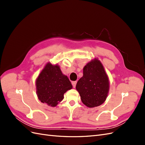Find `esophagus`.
<instances>
[{
  "mask_svg": "<svg viewBox=\"0 0 145 145\" xmlns=\"http://www.w3.org/2000/svg\"><path fill=\"white\" fill-rule=\"evenodd\" d=\"M76 83H77V82H76V81H74V82H72V86H73V88H76Z\"/></svg>",
  "mask_w": 145,
  "mask_h": 145,
  "instance_id": "obj_1",
  "label": "esophagus"
}]
</instances>
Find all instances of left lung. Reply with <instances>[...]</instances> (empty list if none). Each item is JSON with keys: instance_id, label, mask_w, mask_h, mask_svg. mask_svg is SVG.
<instances>
[{"instance_id": "8db88e82", "label": "left lung", "mask_w": 145, "mask_h": 145, "mask_svg": "<svg viewBox=\"0 0 145 145\" xmlns=\"http://www.w3.org/2000/svg\"><path fill=\"white\" fill-rule=\"evenodd\" d=\"M83 72L76 86L82 103L89 108L100 106L106 100L109 89L108 77L103 65L94 59L85 66Z\"/></svg>"}]
</instances>
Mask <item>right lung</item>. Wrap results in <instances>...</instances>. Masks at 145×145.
<instances>
[{"label": "right lung", "mask_w": 145, "mask_h": 145, "mask_svg": "<svg viewBox=\"0 0 145 145\" xmlns=\"http://www.w3.org/2000/svg\"><path fill=\"white\" fill-rule=\"evenodd\" d=\"M36 93L40 102L55 107L64 98V94L72 88L71 82L56 64L48 63L36 81Z\"/></svg>", "instance_id": "obj_1"}]
</instances>
